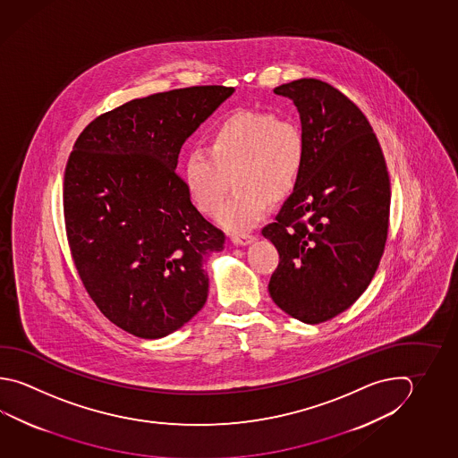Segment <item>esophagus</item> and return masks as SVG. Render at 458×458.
<instances>
[{"instance_id": "1", "label": "esophagus", "mask_w": 458, "mask_h": 458, "mask_svg": "<svg viewBox=\"0 0 458 458\" xmlns=\"http://www.w3.org/2000/svg\"><path fill=\"white\" fill-rule=\"evenodd\" d=\"M256 240V236H252V234H233L232 236V242L236 244V246H248V244H250V242H254Z\"/></svg>"}]
</instances>
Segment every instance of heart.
Instances as JSON below:
<instances>
[{
	"instance_id": "obj_1",
	"label": "heart",
	"mask_w": 458,
	"mask_h": 458,
	"mask_svg": "<svg viewBox=\"0 0 458 458\" xmlns=\"http://www.w3.org/2000/svg\"><path fill=\"white\" fill-rule=\"evenodd\" d=\"M302 164L304 139L298 126L272 113L238 112L216 124L208 148L188 152L182 182L194 206L214 216L234 174L236 192L220 210L218 224L238 233L258 224L274 199L296 190Z\"/></svg>"
}]
</instances>
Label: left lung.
I'll use <instances>...</instances> for the list:
<instances>
[{
	"mask_svg": "<svg viewBox=\"0 0 458 458\" xmlns=\"http://www.w3.org/2000/svg\"><path fill=\"white\" fill-rule=\"evenodd\" d=\"M293 100L304 139L296 190L262 234L278 250L268 282L276 306L319 324L371 284L386 248L390 180L369 121L335 87L298 79L274 89Z\"/></svg>",
	"mask_w": 458,
	"mask_h": 458,
	"instance_id": "obj_1",
	"label": "left lung"
}]
</instances>
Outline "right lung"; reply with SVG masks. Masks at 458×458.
Here are the masks:
<instances>
[{
	"instance_id": "obj_1",
	"label": "right lung",
	"mask_w": 458,
	"mask_h": 458,
	"mask_svg": "<svg viewBox=\"0 0 458 458\" xmlns=\"http://www.w3.org/2000/svg\"><path fill=\"white\" fill-rule=\"evenodd\" d=\"M233 87L176 89L131 100L81 132L64 172V224L87 293L139 338L166 337L208 301L204 262L225 234L176 174L182 144Z\"/></svg>"
}]
</instances>
